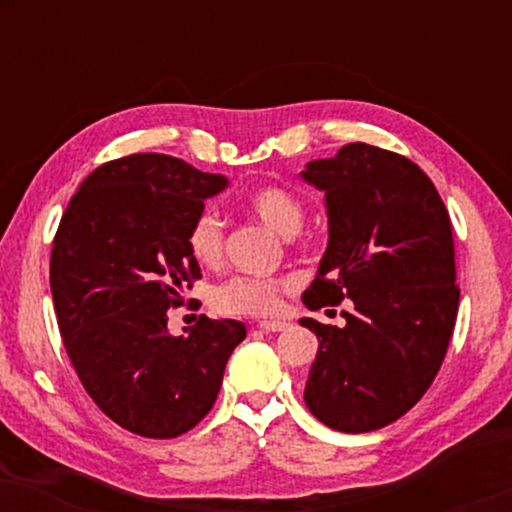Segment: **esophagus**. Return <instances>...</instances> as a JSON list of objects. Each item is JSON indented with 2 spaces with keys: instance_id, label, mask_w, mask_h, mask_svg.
I'll return each instance as SVG.
<instances>
[{
  "instance_id": "1",
  "label": "esophagus",
  "mask_w": 512,
  "mask_h": 512,
  "mask_svg": "<svg viewBox=\"0 0 512 512\" xmlns=\"http://www.w3.org/2000/svg\"><path fill=\"white\" fill-rule=\"evenodd\" d=\"M258 326H261V331H265V333H279V331H284L289 324H286V321H261Z\"/></svg>"
}]
</instances>
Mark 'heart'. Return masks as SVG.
I'll return each instance as SVG.
<instances>
[{
	"mask_svg": "<svg viewBox=\"0 0 512 512\" xmlns=\"http://www.w3.org/2000/svg\"><path fill=\"white\" fill-rule=\"evenodd\" d=\"M244 207L254 214L272 233L291 237L303 226V202L289 188L263 184L244 195ZM186 247L195 261L212 265L223 251V226L214 209H202L186 233ZM284 289L277 279L233 277L214 291V305L226 314H270L279 305V291Z\"/></svg>",
	"mask_w": 512,
	"mask_h": 512,
	"instance_id": "b5f03b06",
	"label": "heart"
}]
</instances>
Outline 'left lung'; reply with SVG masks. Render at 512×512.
Instances as JSON below:
<instances>
[{
    "instance_id": "8db88e82",
    "label": "left lung",
    "mask_w": 512,
    "mask_h": 512,
    "mask_svg": "<svg viewBox=\"0 0 512 512\" xmlns=\"http://www.w3.org/2000/svg\"><path fill=\"white\" fill-rule=\"evenodd\" d=\"M300 179L324 193L328 244L303 303L352 300L347 324L303 317L317 333L305 405L345 433L403 417L445 359L459 307L450 214L431 179L398 153L347 144Z\"/></svg>"
}]
</instances>
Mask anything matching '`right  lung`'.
Masks as SVG:
<instances>
[{
    "instance_id": "obj_1",
    "label": "right lung",
    "mask_w": 512,
    "mask_h": 512,
    "mask_svg": "<svg viewBox=\"0 0 512 512\" xmlns=\"http://www.w3.org/2000/svg\"><path fill=\"white\" fill-rule=\"evenodd\" d=\"M228 184L165 153H135L88 174L55 233L51 293L69 361L97 408L144 438L191 431L247 338L235 319L167 331V310L200 277L188 228Z\"/></svg>"
}]
</instances>
